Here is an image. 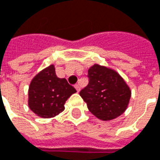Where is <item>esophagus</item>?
<instances>
[{
  "instance_id": "esophagus-1",
  "label": "esophagus",
  "mask_w": 160,
  "mask_h": 160,
  "mask_svg": "<svg viewBox=\"0 0 160 160\" xmlns=\"http://www.w3.org/2000/svg\"><path fill=\"white\" fill-rule=\"evenodd\" d=\"M74 87H75V88L77 89V91H78V92H79V91H80V86H79L78 84H76Z\"/></svg>"
}]
</instances>
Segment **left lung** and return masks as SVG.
<instances>
[{
    "label": "left lung",
    "instance_id": "8db88e82",
    "mask_svg": "<svg viewBox=\"0 0 160 160\" xmlns=\"http://www.w3.org/2000/svg\"><path fill=\"white\" fill-rule=\"evenodd\" d=\"M88 84L79 94L93 116L110 121L125 112L132 93L116 71L94 64L88 71Z\"/></svg>",
    "mask_w": 160,
    "mask_h": 160
}]
</instances>
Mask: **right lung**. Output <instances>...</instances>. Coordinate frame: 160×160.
<instances>
[{"instance_id":"1","label":"right lung","mask_w":160,"mask_h":160,"mask_svg":"<svg viewBox=\"0 0 160 160\" xmlns=\"http://www.w3.org/2000/svg\"><path fill=\"white\" fill-rule=\"evenodd\" d=\"M77 91L66 78H59L54 65L33 78L28 89V107L42 118H51L65 110L67 98Z\"/></svg>"}]
</instances>
